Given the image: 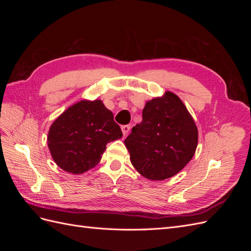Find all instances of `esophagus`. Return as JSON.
Listing matches in <instances>:
<instances>
[{
	"mask_svg": "<svg viewBox=\"0 0 251 251\" xmlns=\"http://www.w3.org/2000/svg\"><path fill=\"white\" fill-rule=\"evenodd\" d=\"M121 131H123V134L126 137V136L128 134V132H130V126H127V125L121 126Z\"/></svg>",
	"mask_w": 251,
	"mask_h": 251,
	"instance_id": "34e87169",
	"label": "esophagus"
}]
</instances>
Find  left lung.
I'll use <instances>...</instances> for the list:
<instances>
[{
	"instance_id": "left-lung-1",
	"label": "left lung",
	"mask_w": 251,
	"mask_h": 251,
	"mask_svg": "<svg viewBox=\"0 0 251 251\" xmlns=\"http://www.w3.org/2000/svg\"><path fill=\"white\" fill-rule=\"evenodd\" d=\"M135 170L154 181L169 179L192 160L198 128L180 98L170 91L147 101L142 121L125 140Z\"/></svg>"
}]
</instances>
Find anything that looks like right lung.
Listing matches in <instances>:
<instances>
[{
	"mask_svg": "<svg viewBox=\"0 0 251 251\" xmlns=\"http://www.w3.org/2000/svg\"><path fill=\"white\" fill-rule=\"evenodd\" d=\"M123 137L113 113L100 100H82L53 121L48 148L54 162L65 172L80 175L100 161L107 143Z\"/></svg>",
	"mask_w": 251,
	"mask_h": 251,
	"instance_id": "obj_1",
	"label": "right lung"
}]
</instances>
